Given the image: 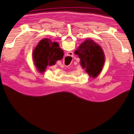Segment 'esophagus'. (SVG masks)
<instances>
[{"instance_id":"34e87169","label":"esophagus","mask_w":134,"mask_h":134,"mask_svg":"<svg viewBox=\"0 0 134 134\" xmlns=\"http://www.w3.org/2000/svg\"><path fill=\"white\" fill-rule=\"evenodd\" d=\"M69 53H71V52H69Z\"/></svg>"}]
</instances>
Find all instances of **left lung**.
Segmentation results:
<instances>
[{
  "instance_id": "left-lung-1",
  "label": "left lung",
  "mask_w": 134,
  "mask_h": 134,
  "mask_svg": "<svg viewBox=\"0 0 134 134\" xmlns=\"http://www.w3.org/2000/svg\"><path fill=\"white\" fill-rule=\"evenodd\" d=\"M75 54L80 58L81 65L92 77L100 72L105 62L102 49L92 40H86L79 47Z\"/></svg>"
}]
</instances>
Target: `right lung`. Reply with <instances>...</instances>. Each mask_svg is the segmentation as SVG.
Returning <instances> with one entry per match:
<instances>
[{"label":"right lung","instance_id":"1","mask_svg":"<svg viewBox=\"0 0 134 134\" xmlns=\"http://www.w3.org/2000/svg\"><path fill=\"white\" fill-rule=\"evenodd\" d=\"M63 55V50L58 43L47 38L40 41L33 52L35 64L41 72H44L48 65H54L57 61L62 60Z\"/></svg>","mask_w":134,"mask_h":134}]
</instances>
